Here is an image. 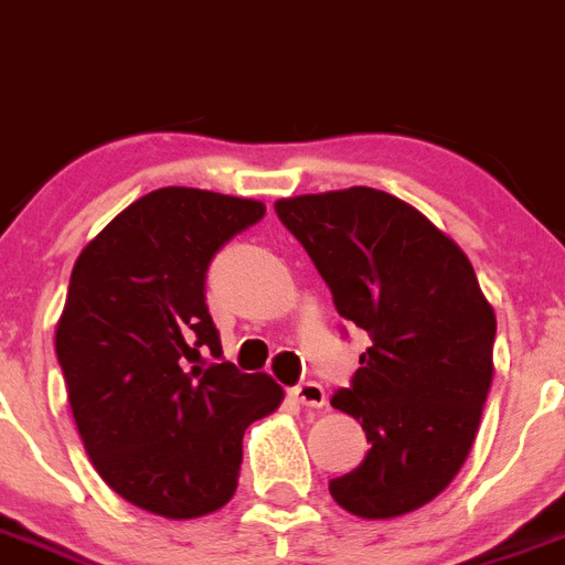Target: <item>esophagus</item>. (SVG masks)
<instances>
[{
  "instance_id": "obj_1",
  "label": "esophagus",
  "mask_w": 565,
  "mask_h": 565,
  "mask_svg": "<svg viewBox=\"0 0 565 565\" xmlns=\"http://www.w3.org/2000/svg\"><path fill=\"white\" fill-rule=\"evenodd\" d=\"M292 398L301 406H310V409H321L327 404V392H323L321 384L316 381H303V384L292 386Z\"/></svg>"
}]
</instances>
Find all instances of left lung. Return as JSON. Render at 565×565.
Instances as JSON below:
<instances>
[{
    "label": "left lung",
    "mask_w": 565,
    "mask_h": 565,
    "mask_svg": "<svg viewBox=\"0 0 565 565\" xmlns=\"http://www.w3.org/2000/svg\"><path fill=\"white\" fill-rule=\"evenodd\" d=\"M327 281L338 316L370 347L330 404L364 426L370 452L330 480L341 509L366 520L438 498L478 435L492 386V303L463 249L424 213L372 188L276 201Z\"/></svg>",
    "instance_id": "left-lung-1"
}]
</instances>
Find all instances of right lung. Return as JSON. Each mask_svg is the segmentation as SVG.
Wrapping results in <instances>:
<instances>
[{
	"label": "right lung",
	"instance_id": "right-lung-1",
	"mask_svg": "<svg viewBox=\"0 0 565 565\" xmlns=\"http://www.w3.org/2000/svg\"><path fill=\"white\" fill-rule=\"evenodd\" d=\"M262 201L161 188L121 210L82 253L56 323L73 420L116 494L170 520L222 509L238 487L242 438L276 412L267 372L222 358L204 296L213 255L262 222Z\"/></svg>",
	"mask_w": 565,
	"mask_h": 565
}]
</instances>
